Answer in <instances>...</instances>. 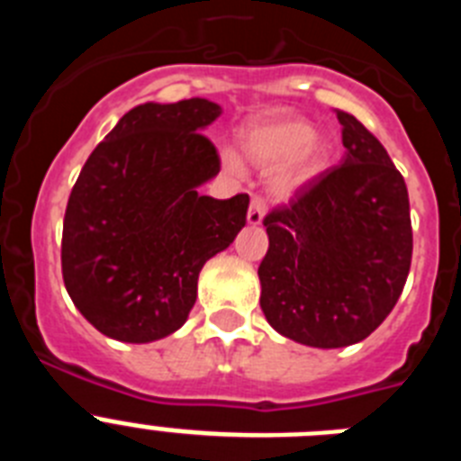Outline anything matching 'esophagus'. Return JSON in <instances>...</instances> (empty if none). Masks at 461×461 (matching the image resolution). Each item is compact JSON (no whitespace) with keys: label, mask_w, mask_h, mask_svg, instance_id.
I'll return each instance as SVG.
<instances>
[{"label":"esophagus","mask_w":461,"mask_h":461,"mask_svg":"<svg viewBox=\"0 0 461 461\" xmlns=\"http://www.w3.org/2000/svg\"><path fill=\"white\" fill-rule=\"evenodd\" d=\"M266 201L260 198V195H254L249 203V212H247V221L251 223V226H258L260 221H263V217H266Z\"/></svg>","instance_id":"34e87169"}]
</instances>
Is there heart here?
<instances>
[{
    "label": "heart",
    "mask_w": 461,
    "mask_h": 461,
    "mask_svg": "<svg viewBox=\"0 0 461 461\" xmlns=\"http://www.w3.org/2000/svg\"><path fill=\"white\" fill-rule=\"evenodd\" d=\"M244 154L260 168L285 161L275 173V189L291 194L323 173L330 161V148L323 138L316 136L312 122L303 117H270L256 120L242 133ZM223 164L238 168L240 161L233 152H223Z\"/></svg>",
    "instance_id": "b5f03b06"
}]
</instances>
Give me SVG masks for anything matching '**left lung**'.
Wrapping results in <instances>:
<instances>
[{"label": "left lung", "mask_w": 461, "mask_h": 461, "mask_svg": "<svg viewBox=\"0 0 461 461\" xmlns=\"http://www.w3.org/2000/svg\"><path fill=\"white\" fill-rule=\"evenodd\" d=\"M346 154L263 219L260 309L288 339L341 348L369 337L397 304L413 254L409 191L388 152L337 110Z\"/></svg>", "instance_id": "1"}]
</instances>
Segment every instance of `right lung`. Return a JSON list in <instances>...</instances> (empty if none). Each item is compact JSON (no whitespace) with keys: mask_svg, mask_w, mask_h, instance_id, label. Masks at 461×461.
<instances>
[{"mask_svg":"<svg viewBox=\"0 0 461 461\" xmlns=\"http://www.w3.org/2000/svg\"><path fill=\"white\" fill-rule=\"evenodd\" d=\"M221 115L207 99L142 104L99 142L68 195L64 286L85 319L129 344L185 325L198 275L247 223L249 195L198 194L221 170L203 136Z\"/></svg>","mask_w":461,"mask_h":461,"instance_id":"obj_1","label":"right lung"}]
</instances>
